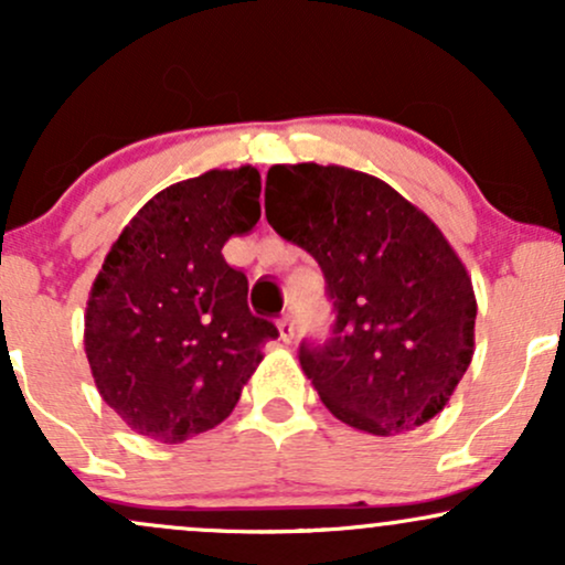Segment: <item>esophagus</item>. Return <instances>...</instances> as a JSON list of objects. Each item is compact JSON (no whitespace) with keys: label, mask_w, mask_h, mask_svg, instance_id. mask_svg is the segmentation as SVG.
Masks as SVG:
<instances>
[{"label":"esophagus","mask_w":565,"mask_h":565,"mask_svg":"<svg viewBox=\"0 0 565 565\" xmlns=\"http://www.w3.org/2000/svg\"><path fill=\"white\" fill-rule=\"evenodd\" d=\"M278 334H281L284 342H291L295 340V321H291V316H281V321H278Z\"/></svg>","instance_id":"obj_1"}]
</instances>
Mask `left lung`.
I'll return each mask as SVG.
<instances>
[{
	"mask_svg": "<svg viewBox=\"0 0 565 565\" xmlns=\"http://www.w3.org/2000/svg\"><path fill=\"white\" fill-rule=\"evenodd\" d=\"M265 217L316 257L334 302L332 337L300 364L340 423L398 436L430 423L476 350V291L423 210L348 167L276 164Z\"/></svg>",
	"mask_w": 565,
	"mask_h": 565,
	"instance_id": "1",
	"label": "left lung"
}]
</instances>
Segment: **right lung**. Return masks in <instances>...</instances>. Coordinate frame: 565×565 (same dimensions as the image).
Segmentation results:
<instances>
[{
  "label": "right lung",
  "mask_w": 565,
  "mask_h": 565,
  "mask_svg": "<svg viewBox=\"0 0 565 565\" xmlns=\"http://www.w3.org/2000/svg\"><path fill=\"white\" fill-rule=\"evenodd\" d=\"M255 167L210 170L157 193L103 260L84 353L108 406L138 436L183 444L238 404L278 329L246 305L223 246L260 220Z\"/></svg>",
  "instance_id": "right-lung-1"
}]
</instances>
